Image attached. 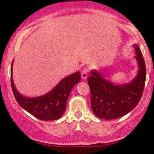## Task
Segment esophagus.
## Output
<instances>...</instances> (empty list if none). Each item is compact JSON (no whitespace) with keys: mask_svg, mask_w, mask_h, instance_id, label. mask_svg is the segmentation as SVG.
Masks as SVG:
<instances>
[{"mask_svg":"<svg viewBox=\"0 0 154 154\" xmlns=\"http://www.w3.org/2000/svg\"><path fill=\"white\" fill-rule=\"evenodd\" d=\"M88 73V69L87 68H85L83 71H82V72H81V77H82V79H83V80H85L86 79H87Z\"/></svg>","mask_w":154,"mask_h":154,"instance_id":"obj_1","label":"esophagus"}]
</instances>
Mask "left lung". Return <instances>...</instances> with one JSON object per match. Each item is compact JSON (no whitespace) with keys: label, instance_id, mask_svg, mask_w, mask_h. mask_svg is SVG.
<instances>
[{"label":"left lung","instance_id":"obj_1","mask_svg":"<svg viewBox=\"0 0 154 154\" xmlns=\"http://www.w3.org/2000/svg\"><path fill=\"white\" fill-rule=\"evenodd\" d=\"M138 71L134 79L128 83L116 85L93 70L88 79L94 114L101 119H119L135 108L140 102L146 81V66L140 48L133 45Z\"/></svg>","mask_w":154,"mask_h":154}]
</instances>
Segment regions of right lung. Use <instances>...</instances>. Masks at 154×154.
<instances>
[{
    "mask_svg": "<svg viewBox=\"0 0 154 154\" xmlns=\"http://www.w3.org/2000/svg\"><path fill=\"white\" fill-rule=\"evenodd\" d=\"M11 66V85L17 102L27 112L43 121H54L60 119L66 110L69 96L73 86L81 81V73L77 71L65 77L49 92L43 95L28 97L17 90L12 79Z\"/></svg>",
    "mask_w": 154,
    "mask_h": 154,
    "instance_id": "obj_1",
    "label": "right lung"
}]
</instances>
